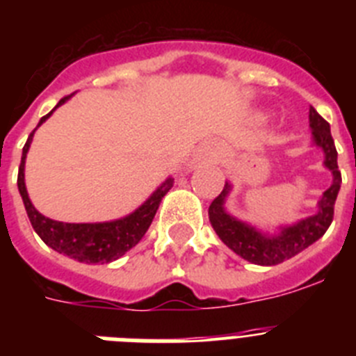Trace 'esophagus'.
<instances>
[{
  "label": "esophagus",
  "instance_id": "obj_1",
  "mask_svg": "<svg viewBox=\"0 0 356 356\" xmlns=\"http://www.w3.org/2000/svg\"><path fill=\"white\" fill-rule=\"evenodd\" d=\"M217 156V144L212 140H205L196 147V151L191 156V165H197V163H209Z\"/></svg>",
  "mask_w": 356,
  "mask_h": 356
}]
</instances>
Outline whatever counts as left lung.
Masks as SVG:
<instances>
[{
    "label": "left lung",
    "mask_w": 356,
    "mask_h": 356,
    "mask_svg": "<svg viewBox=\"0 0 356 356\" xmlns=\"http://www.w3.org/2000/svg\"><path fill=\"white\" fill-rule=\"evenodd\" d=\"M312 146L319 147L325 155L323 165L332 172V185L326 188L317 201V212L300 219L292 225L276 226L275 232H262L257 226L241 221L225 209L226 197L232 193V184L226 181L222 193L212 201L209 209V219L216 234L229 250L244 260L257 266H276L292 259L326 234L333 221V207L341 191V171L337 165V149L330 134V124L310 106L308 112Z\"/></svg>",
    "instance_id": "1"
}]
</instances>
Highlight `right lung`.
Returning <instances> with one entry per match:
<instances>
[{"label": "right lung", "instance_id": "1", "mask_svg": "<svg viewBox=\"0 0 356 356\" xmlns=\"http://www.w3.org/2000/svg\"><path fill=\"white\" fill-rule=\"evenodd\" d=\"M72 96H74V94L62 97L60 102L56 103L55 108L40 119L37 128H39L40 124L58 108V106L64 105L67 99H71ZM35 130L31 131L26 144H24L23 147V156H21V165H19L17 175V188L21 197H23L28 219H30L31 226H33V229L37 232V235H39L51 250L58 251V253L62 254H67L69 259H74L78 260V262L83 264H108L112 262V260H118L119 257H122L127 251H130L135 244H139V241L144 237L147 228H149L156 210H159L160 201H162V197L169 193V188L175 184L171 176H169L168 180L163 181L160 187H156L155 193L151 194L139 209H135L134 212L121 217V219H114V221L105 222L53 221L49 217L42 216V213L33 207L30 196H28L26 184H24V163H26L28 149H30V144L31 140H33Z\"/></svg>", "mask_w": 356, "mask_h": 356}]
</instances>
